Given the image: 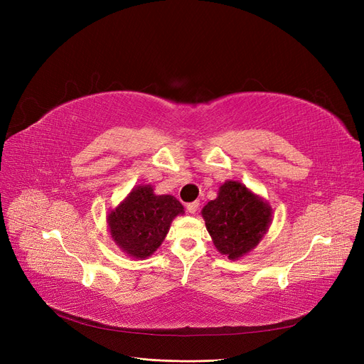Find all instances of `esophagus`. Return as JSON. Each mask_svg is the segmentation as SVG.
<instances>
[{"instance_id":"34e87169","label":"esophagus","mask_w":364,"mask_h":364,"mask_svg":"<svg viewBox=\"0 0 364 364\" xmlns=\"http://www.w3.org/2000/svg\"><path fill=\"white\" fill-rule=\"evenodd\" d=\"M199 202H191V203H186V211H188L190 214H194L197 209H199Z\"/></svg>"}]
</instances>
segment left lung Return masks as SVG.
<instances>
[{
  "instance_id": "obj_1",
  "label": "left lung",
  "mask_w": 364,
  "mask_h": 364,
  "mask_svg": "<svg viewBox=\"0 0 364 364\" xmlns=\"http://www.w3.org/2000/svg\"><path fill=\"white\" fill-rule=\"evenodd\" d=\"M209 235L220 253L241 258L255 247L272 222V208L243 183L228 181L218 197L202 209Z\"/></svg>"
}]
</instances>
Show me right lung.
Listing matches in <instances>:
<instances>
[{
	"mask_svg": "<svg viewBox=\"0 0 364 364\" xmlns=\"http://www.w3.org/2000/svg\"><path fill=\"white\" fill-rule=\"evenodd\" d=\"M182 213L183 206L176 197L156 196L150 185H144L132 190L109 214L107 223L119 249L134 258H147L161 246L171 220Z\"/></svg>",
	"mask_w": 364,
	"mask_h": 364,
	"instance_id": "1",
	"label": "right lung"
}]
</instances>
